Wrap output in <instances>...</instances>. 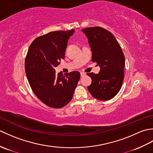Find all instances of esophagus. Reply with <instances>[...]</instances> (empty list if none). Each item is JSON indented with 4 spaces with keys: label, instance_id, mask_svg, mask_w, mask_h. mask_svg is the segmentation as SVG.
<instances>
[{
    "label": "esophagus",
    "instance_id": "34e87169",
    "mask_svg": "<svg viewBox=\"0 0 153 153\" xmlns=\"http://www.w3.org/2000/svg\"><path fill=\"white\" fill-rule=\"evenodd\" d=\"M80 75H81V77H83V76H85V73H84V72H81Z\"/></svg>",
    "mask_w": 153,
    "mask_h": 153
}]
</instances>
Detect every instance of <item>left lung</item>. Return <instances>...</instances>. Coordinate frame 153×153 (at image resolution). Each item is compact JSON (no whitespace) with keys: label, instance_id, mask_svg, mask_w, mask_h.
<instances>
[{"label":"left lung","instance_id":"8db88e82","mask_svg":"<svg viewBox=\"0 0 153 153\" xmlns=\"http://www.w3.org/2000/svg\"><path fill=\"white\" fill-rule=\"evenodd\" d=\"M88 39L92 61L100 66L99 74H87L92 82L87 87L91 95L100 100L115 97L122 85L125 56L121 47L110 31L100 27L82 30Z\"/></svg>","mask_w":153,"mask_h":153}]
</instances>
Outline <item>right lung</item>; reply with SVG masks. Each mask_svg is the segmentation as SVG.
<instances>
[{
    "label": "right lung",
    "mask_w": 153,
    "mask_h": 153,
    "mask_svg": "<svg viewBox=\"0 0 153 153\" xmlns=\"http://www.w3.org/2000/svg\"><path fill=\"white\" fill-rule=\"evenodd\" d=\"M75 30L56 31L39 37L32 42L25 60V71L31 88L48 106L62 108L73 97L80 73L56 74L54 68L64 58L68 41Z\"/></svg>",
    "instance_id": "1"
}]
</instances>
